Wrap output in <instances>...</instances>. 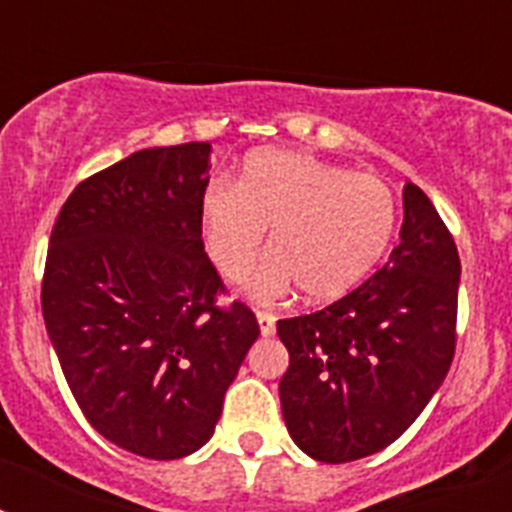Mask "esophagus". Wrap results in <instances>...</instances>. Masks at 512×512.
Wrapping results in <instances>:
<instances>
[{
  "instance_id": "obj_1",
  "label": "esophagus",
  "mask_w": 512,
  "mask_h": 512,
  "mask_svg": "<svg viewBox=\"0 0 512 512\" xmlns=\"http://www.w3.org/2000/svg\"><path fill=\"white\" fill-rule=\"evenodd\" d=\"M256 320H259L261 336H274V330H277V315H271V312H256Z\"/></svg>"
}]
</instances>
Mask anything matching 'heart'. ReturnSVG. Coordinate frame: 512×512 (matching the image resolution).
I'll return each instance as SVG.
<instances>
[{
	"instance_id": "obj_1",
	"label": "heart",
	"mask_w": 512,
	"mask_h": 512,
	"mask_svg": "<svg viewBox=\"0 0 512 512\" xmlns=\"http://www.w3.org/2000/svg\"><path fill=\"white\" fill-rule=\"evenodd\" d=\"M395 225L382 176L277 148L251 153L235 184L212 182L200 202L207 256L230 282L251 271L271 230V256L248 282L264 302L295 287L310 302L338 300L382 261Z\"/></svg>"
}]
</instances>
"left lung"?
<instances>
[{
    "instance_id": "8db88e82",
    "label": "left lung",
    "mask_w": 512,
    "mask_h": 512,
    "mask_svg": "<svg viewBox=\"0 0 512 512\" xmlns=\"http://www.w3.org/2000/svg\"><path fill=\"white\" fill-rule=\"evenodd\" d=\"M390 261L320 312L279 320V382L292 441L325 464L387 449L423 413L456 348L461 264L449 228L415 184Z\"/></svg>"
}]
</instances>
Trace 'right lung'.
Segmentation results:
<instances>
[{
	"label": "right lung",
	"instance_id": "1",
	"mask_svg": "<svg viewBox=\"0 0 512 512\" xmlns=\"http://www.w3.org/2000/svg\"><path fill=\"white\" fill-rule=\"evenodd\" d=\"M210 153L143 148L84 179L45 259V330L71 395L107 441L146 459L210 441L261 333L243 302H215L225 287L200 230Z\"/></svg>",
	"mask_w": 512,
	"mask_h": 512
}]
</instances>
